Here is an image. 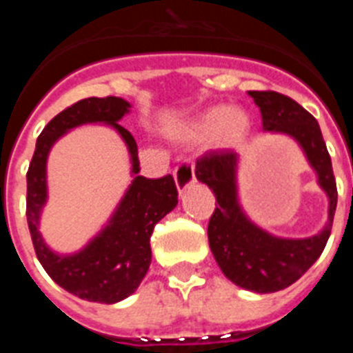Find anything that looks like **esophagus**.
I'll return each mask as SVG.
<instances>
[{"mask_svg": "<svg viewBox=\"0 0 353 353\" xmlns=\"http://www.w3.org/2000/svg\"><path fill=\"white\" fill-rule=\"evenodd\" d=\"M174 182H176V187H179V191L183 192L187 187H191L192 183L196 182L194 176V166H192V162L189 159L182 161L179 166L174 168L173 171Z\"/></svg>", "mask_w": 353, "mask_h": 353, "instance_id": "esophagus-1", "label": "esophagus"}]
</instances>
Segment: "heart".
I'll return each instance as SVG.
<instances>
[{
  "instance_id": "1",
  "label": "heart",
  "mask_w": 353,
  "mask_h": 353,
  "mask_svg": "<svg viewBox=\"0 0 353 353\" xmlns=\"http://www.w3.org/2000/svg\"><path fill=\"white\" fill-rule=\"evenodd\" d=\"M248 117L239 109L230 108H214L201 117L196 125V138H208L212 134L217 136L221 143L232 145L239 141L248 130Z\"/></svg>"
}]
</instances>
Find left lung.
Here are the masks:
<instances>
[{"label":"left lung","mask_w":353,"mask_h":353,"mask_svg":"<svg viewBox=\"0 0 353 353\" xmlns=\"http://www.w3.org/2000/svg\"><path fill=\"white\" fill-rule=\"evenodd\" d=\"M261 111L263 130L293 138L316 171L318 185L329 198V217L320 233L307 239L274 236L248 219L236 194L233 150H212L196 161V179L215 194V210L208 221V244L224 276L236 286L256 293H272L293 285L320 258L332 230L338 189L322 130L313 114L277 92H249Z\"/></svg>","instance_id":"1"}]
</instances>
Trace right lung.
<instances>
[{"mask_svg":"<svg viewBox=\"0 0 353 353\" xmlns=\"http://www.w3.org/2000/svg\"><path fill=\"white\" fill-rule=\"evenodd\" d=\"M129 109V102L120 97H90L63 109L37 139L35 154L26 173V217L37 258L52 281L83 301L114 304L136 292L152 261L150 236L155 224L179 203V191L171 174L162 179H145L138 174L136 139L118 123ZM84 123H108L121 134L130 148L134 180L114 217L86 248L74 255H56L45 245L38 232L39 214L47 201V155L65 132Z\"/></svg>","mask_w":353,"mask_h":353,"instance_id":"1","label":"right lung"}]
</instances>
